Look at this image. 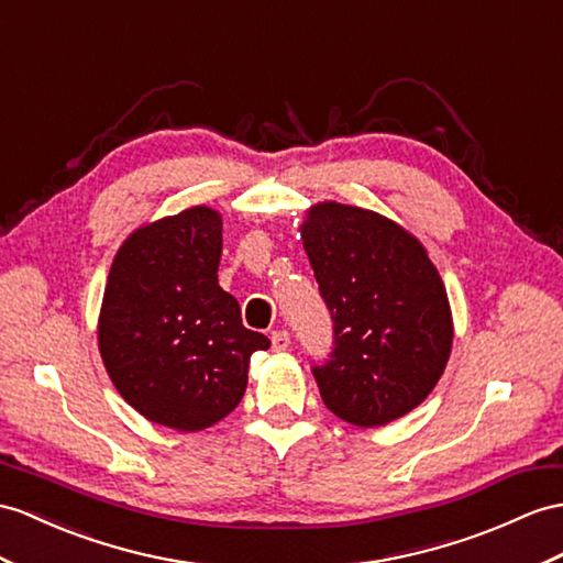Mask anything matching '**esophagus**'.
Listing matches in <instances>:
<instances>
[{
	"label": "esophagus",
	"instance_id": "1",
	"mask_svg": "<svg viewBox=\"0 0 563 563\" xmlns=\"http://www.w3.org/2000/svg\"><path fill=\"white\" fill-rule=\"evenodd\" d=\"M272 351H277V353H282V351H286L289 349V344H291V336H289V332H272Z\"/></svg>",
	"mask_w": 563,
	"mask_h": 563
}]
</instances>
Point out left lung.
<instances>
[{
  "mask_svg": "<svg viewBox=\"0 0 563 563\" xmlns=\"http://www.w3.org/2000/svg\"><path fill=\"white\" fill-rule=\"evenodd\" d=\"M300 239L334 329L329 361L312 365L324 406L358 428L406 416L440 382L454 341L428 251L391 219L341 202L312 205Z\"/></svg>",
  "mask_w": 563,
  "mask_h": 563,
  "instance_id": "1",
  "label": "left lung"
}]
</instances>
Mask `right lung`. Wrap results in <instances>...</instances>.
<instances>
[{
	"label": "right lung",
	"mask_w": 563,
	"mask_h": 563,
	"mask_svg": "<svg viewBox=\"0 0 563 563\" xmlns=\"http://www.w3.org/2000/svg\"><path fill=\"white\" fill-rule=\"evenodd\" d=\"M222 217L190 208L135 229L104 286L98 341L114 387L150 422L198 432L243 399L269 339L217 282Z\"/></svg>",
	"instance_id": "1"
}]
</instances>
